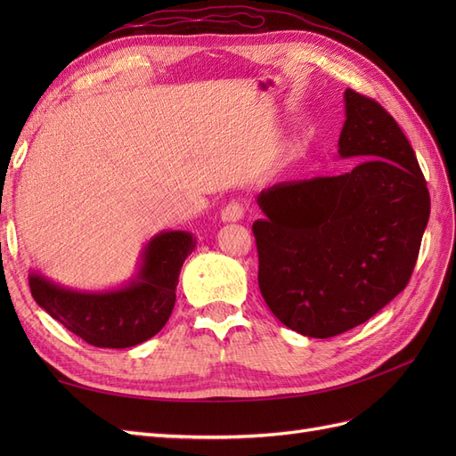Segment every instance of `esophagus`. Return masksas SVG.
<instances>
[{
    "label": "esophagus",
    "mask_w": 456,
    "mask_h": 456,
    "mask_svg": "<svg viewBox=\"0 0 456 456\" xmlns=\"http://www.w3.org/2000/svg\"><path fill=\"white\" fill-rule=\"evenodd\" d=\"M243 213H245V209L241 203L230 201L223 209V213H220V218H223L224 223H238V220L243 218Z\"/></svg>",
    "instance_id": "34e87169"
}]
</instances>
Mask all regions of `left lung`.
Returning a JSON list of instances; mask_svg holds the SVG:
<instances>
[{"label":"left lung","instance_id":"8db88e82","mask_svg":"<svg viewBox=\"0 0 456 456\" xmlns=\"http://www.w3.org/2000/svg\"><path fill=\"white\" fill-rule=\"evenodd\" d=\"M338 158L350 173L262 190L255 220L258 287L278 320L312 338L367 322L403 291L430 218V194L386 110L344 91Z\"/></svg>","mask_w":456,"mask_h":456}]
</instances>
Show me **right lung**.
<instances>
[{
  "instance_id": "obj_1",
  "label": "right lung",
  "mask_w": 456,
  "mask_h": 456,
  "mask_svg": "<svg viewBox=\"0 0 456 456\" xmlns=\"http://www.w3.org/2000/svg\"><path fill=\"white\" fill-rule=\"evenodd\" d=\"M196 243L191 232L163 230L142 247L139 266L126 283L87 291L30 270V291L39 308L87 344L131 348L158 335L167 323L175 308L178 275Z\"/></svg>"
}]
</instances>
